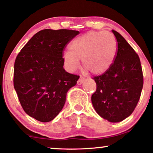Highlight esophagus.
Returning <instances> with one entry per match:
<instances>
[{
  "label": "esophagus",
  "mask_w": 153,
  "mask_h": 153,
  "mask_svg": "<svg viewBox=\"0 0 153 153\" xmlns=\"http://www.w3.org/2000/svg\"><path fill=\"white\" fill-rule=\"evenodd\" d=\"M84 80H85V78H83V77L80 76L79 79H78V81H77V83H78V85H80V84H82V83H83V82L84 81Z\"/></svg>",
  "instance_id": "esophagus-1"
}]
</instances>
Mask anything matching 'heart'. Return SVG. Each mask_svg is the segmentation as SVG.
Masks as SVG:
<instances>
[{
    "mask_svg": "<svg viewBox=\"0 0 153 153\" xmlns=\"http://www.w3.org/2000/svg\"><path fill=\"white\" fill-rule=\"evenodd\" d=\"M70 49L63 53L64 61L69 70H76L81 59L85 70L99 75L112 65L117 54V43L111 33L91 31L75 38L70 43Z\"/></svg>",
    "mask_w": 153,
    "mask_h": 153,
    "instance_id": "1",
    "label": "heart"
}]
</instances>
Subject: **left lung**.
Masks as SVG:
<instances>
[{
	"label": "left lung",
	"mask_w": 153,
	"mask_h": 153,
	"mask_svg": "<svg viewBox=\"0 0 153 153\" xmlns=\"http://www.w3.org/2000/svg\"><path fill=\"white\" fill-rule=\"evenodd\" d=\"M117 42V54L109 70L94 77L97 89L91 102L97 113L110 122L128 117L137 107L143 87L139 57L121 35L112 30Z\"/></svg>",
	"instance_id": "left-lung-1"
}]
</instances>
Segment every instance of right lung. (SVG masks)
<instances>
[{
	"label": "right lung",
	"instance_id": "1",
	"mask_svg": "<svg viewBox=\"0 0 153 153\" xmlns=\"http://www.w3.org/2000/svg\"><path fill=\"white\" fill-rule=\"evenodd\" d=\"M79 32L43 30L33 36L14 62V86L25 112L41 122H49L62 110L67 92L79 75L63 68V51Z\"/></svg>",
	"mask_w": 153,
	"mask_h": 153
}]
</instances>
